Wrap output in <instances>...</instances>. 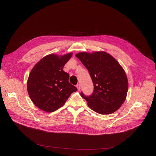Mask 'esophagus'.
Returning a JSON list of instances; mask_svg holds the SVG:
<instances>
[{"mask_svg":"<svg viewBox=\"0 0 156 156\" xmlns=\"http://www.w3.org/2000/svg\"><path fill=\"white\" fill-rule=\"evenodd\" d=\"M76 87H77V88H78V90H80V89H81V86H80V84L76 85Z\"/></svg>","mask_w":156,"mask_h":156,"instance_id":"esophagus-1","label":"esophagus"}]
</instances>
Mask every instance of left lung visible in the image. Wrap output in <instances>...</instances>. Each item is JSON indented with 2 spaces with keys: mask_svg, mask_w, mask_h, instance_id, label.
Masks as SVG:
<instances>
[{
  "mask_svg": "<svg viewBox=\"0 0 156 156\" xmlns=\"http://www.w3.org/2000/svg\"><path fill=\"white\" fill-rule=\"evenodd\" d=\"M76 56L88 69L94 83V92L80 95L88 107L101 114L117 111L126 99L128 83L126 75L112 56L105 52H80Z\"/></svg>",
  "mask_w": 156,
  "mask_h": 156,
  "instance_id": "8db88e82",
  "label": "left lung"
}]
</instances>
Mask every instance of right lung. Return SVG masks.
<instances>
[{
    "instance_id": "add662e5",
    "label": "right lung",
    "mask_w": 156,
    "mask_h": 156,
    "mask_svg": "<svg viewBox=\"0 0 156 156\" xmlns=\"http://www.w3.org/2000/svg\"><path fill=\"white\" fill-rule=\"evenodd\" d=\"M71 56V53L60 57L48 55L31 69L27 82L28 92L39 109L48 112L55 111L77 91V88L69 82V74L62 69Z\"/></svg>"
}]
</instances>
